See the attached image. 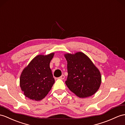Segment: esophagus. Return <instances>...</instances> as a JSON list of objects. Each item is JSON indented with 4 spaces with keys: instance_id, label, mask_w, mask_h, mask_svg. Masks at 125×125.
<instances>
[{
    "instance_id": "34e87169",
    "label": "esophagus",
    "mask_w": 125,
    "mask_h": 125,
    "mask_svg": "<svg viewBox=\"0 0 125 125\" xmlns=\"http://www.w3.org/2000/svg\"><path fill=\"white\" fill-rule=\"evenodd\" d=\"M64 78H65V76L63 75H62L60 77H59V79H60V80H63Z\"/></svg>"
}]
</instances>
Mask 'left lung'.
<instances>
[{"label":"left lung","instance_id":"8db88e82","mask_svg":"<svg viewBox=\"0 0 125 125\" xmlns=\"http://www.w3.org/2000/svg\"><path fill=\"white\" fill-rule=\"evenodd\" d=\"M67 61L66 85L80 98H86L96 93L101 83V74L84 53L65 54Z\"/></svg>","mask_w":125,"mask_h":125}]
</instances>
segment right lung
<instances>
[{"label":"right lung","mask_w":125,"mask_h":125,"mask_svg":"<svg viewBox=\"0 0 125 125\" xmlns=\"http://www.w3.org/2000/svg\"><path fill=\"white\" fill-rule=\"evenodd\" d=\"M54 53L39 55L23 70L20 77V86L26 97L33 100L43 99L54 83L50 63Z\"/></svg>","instance_id":"right-lung-1"}]
</instances>
